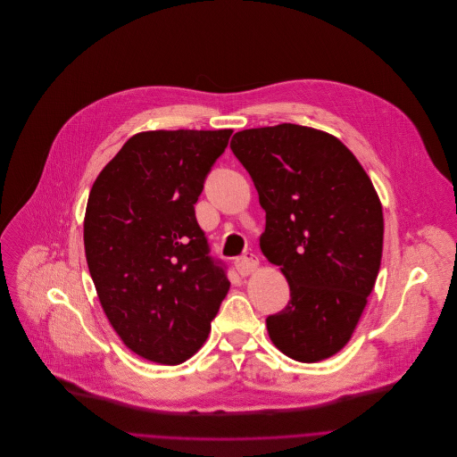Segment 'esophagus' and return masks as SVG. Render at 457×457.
I'll return each mask as SVG.
<instances>
[{
	"mask_svg": "<svg viewBox=\"0 0 457 457\" xmlns=\"http://www.w3.org/2000/svg\"><path fill=\"white\" fill-rule=\"evenodd\" d=\"M234 266L236 270L241 273V276H250V273H253L259 266V257L255 253H245V255H239L236 261H234Z\"/></svg>",
	"mask_w": 457,
	"mask_h": 457,
	"instance_id": "1",
	"label": "esophagus"
}]
</instances>
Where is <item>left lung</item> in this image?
<instances>
[{
	"mask_svg": "<svg viewBox=\"0 0 457 457\" xmlns=\"http://www.w3.org/2000/svg\"><path fill=\"white\" fill-rule=\"evenodd\" d=\"M230 149L266 212L261 252L290 285L288 306L266 319L270 340L297 361L329 358L349 342L380 270L373 181L337 137L306 126L243 129Z\"/></svg>",
	"mask_w": 457,
	"mask_h": 457,
	"instance_id": "1",
	"label": "left lung"
}]
</instances>
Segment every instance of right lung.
<instances>
[{
	"label": "right lung",
	"instance_id": "obj_1",
	"mask_svg": "<svg viewBox=\"0 0 457 457\" xmlns=\"http://www.w3.org/2000/svg\"><path fill=\"white\" fill-rule=\"evenodd\" d=\"M232 129L142 131L99 172L84 250L101 306L138 356L176 366L207 340L230 283L195 214Z\"/></svg>",
	"mask_w": 457,
	"mask_h": 457
}]
</instances>
